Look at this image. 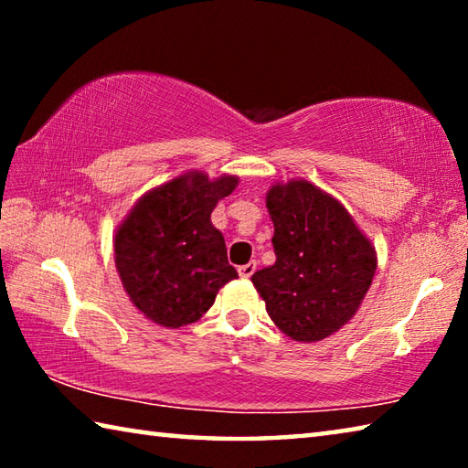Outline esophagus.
Instances as JSON below:
<instances>
[{"label": "esophagus", "instance_id": "34e87169", "mask_svg": "<svg viewBox=\"0 0 468 468\" xmlns=\"http://www.w3.org/2000/svg\"><path fill=\"white\" fill-rule=\"evenodd\" d=\"M256 268H258L256 262H248V264H243V266L237 268V271H239L241 279H250V276H251L253 272H256Z\"/></svg>", "mask_w": 468, "mask_h": 468}]
</instances>
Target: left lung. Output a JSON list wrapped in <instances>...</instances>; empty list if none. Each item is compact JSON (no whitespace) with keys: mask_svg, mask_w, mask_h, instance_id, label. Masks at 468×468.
I'll use <instances>...</instances> for the list:
<instances>
[{"mask_svg":"<svg viewBox=\"0 0 468 468\" xmlns=\"http://www.w3.org/2000/svg\"><path fill=\"white\" fill-rule=\"evenodd\" d=\"M276 262L251 282L282 335L318 343L353 320L374 281L376 248L335 196L307 179L266 194Z\"/></svg>","mask_w":468,"mask_h":468,"instance_id":"obj_1","label":"left lung"}]
</instances>
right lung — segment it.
<instances>
[{
	"label": "right lung",
	"instance_id": "add662e5",
	"mask_svg": "<svg viewBox=\"0 0 468 468\" xmlns=\"http://www.w3.org/2000/svg\"><path fill=\"white\" fill-rule=\"evenodd\" d=\"M239 184L187 171L156 186L132 206L113 235L115 268L123 291L144 318L163 328L194 324L237 271L225 237L210 215Z\"/></svg>",
	"mask_w": 468,
	"mask_h": 468
}]
</instances>
